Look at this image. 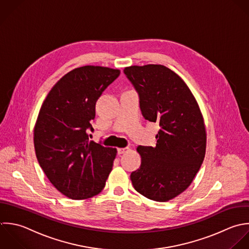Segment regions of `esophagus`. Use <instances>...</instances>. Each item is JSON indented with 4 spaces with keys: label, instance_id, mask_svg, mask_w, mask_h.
Returning a JSON list of instances; mask_svg holds the SVG:
<instances>
[{
    "label": "esophagus",
    "instance_id": "esophagus-1",
    "mask_svg": "<svg viewBox=\"0 0 249 249\" xmlns=\"http://www.w3.org/2000/svg\"><path fill=\"white\" fill-rule=\"evenodd\" d=\"M129 150H130V148H129V147H124V148H118V149H117V153H118V155H121V154H124V153L128 152Z\"/></svg>",
    "mask_w": 249,
    "mask_h": 249
}]
</instances>
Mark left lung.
<instances>
[{"instance_id": "1", "label": "left lung", "mask_w": 249, "mask_h": 249, "mask_svg": "<svg viewBox=\"0 0 249 249\" xmlns=\"http://www.w3.org/2000/svg\"><path fill=\"white\" fill-rule=\"evenodd\" d=\"M140 99L143 117L159 123L156 146H138L140 169L131 174L134 188L156 202H167L192 182L206 154V129L199 106L185 84L162 65L124 69Z\"/></svg>"}]
</instances>
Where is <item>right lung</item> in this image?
Returning <instances> with one entry per match:
<instances>
[{
	"mask_svg": "<svg viewBox=\"0 0 249 249\" xmlns=\"http://www.w3.org/2000/svg\"><path fill=\"white\" fill-rule=\"evenodd\" d=\"M120 71L84 66L65 74L44 100L35 127L36 159L53 186L66 197L83 200L106 185L116 149L89 142L96 102Z\"/></svg>",
	"mask_w": 249,
	"mask_h": 249,
	"instance_id": "right-lung-1",
	"label": "right lung"
}]
</instances>
